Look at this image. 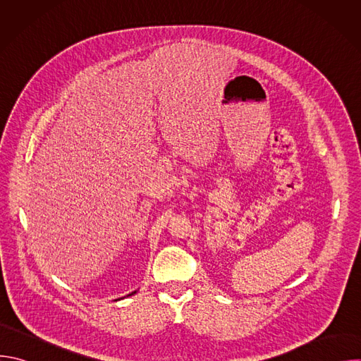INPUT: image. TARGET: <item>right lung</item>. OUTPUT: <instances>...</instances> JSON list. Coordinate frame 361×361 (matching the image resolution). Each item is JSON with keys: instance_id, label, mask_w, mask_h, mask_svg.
<instances>
[{"instance_id": "obj_1", "label": "right lung", "mask_w": 361, "mask_h": 361, "mask_svg": "<svg viewBox=\"0 0 361 361\" xmlns=\"http://www.w3.org/2000/svg\"><path fill=\"white\" fill-rule=\"evenodd\" d=\"M135 293H137V291H133V293H131V294H128V295H133V294H135Z\"/></svg>"}]
</instances>
